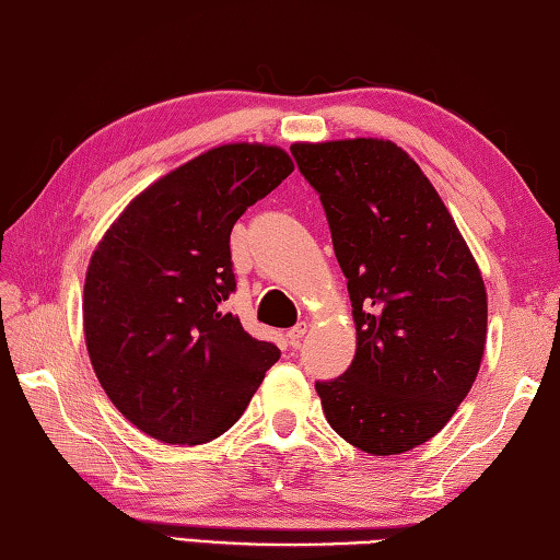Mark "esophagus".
<instances>
[{
	"label": "esophagus",
	"instance_id": "esophagus-1",
	"mask_svg": "<svg viewBox=\"0 0 560 560\" xmlns=\"http://www.w3.org/2000/svg\"><path fill=\"white\" fill-rule=\"evenodd\" d=\"M305 332H308V325H305V323H299L295 327H291V330L287 332L289 345H291L293 349H299V347H301V339L305 337Z\"/></svg>",
	"mask_w": 560,
	"mask_h": 560
}]
</instances>
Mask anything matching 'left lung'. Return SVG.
Listing matches in <instances>:
<instances>
[{
  "mask_svg": "<svg viewBox=\"0 0 560 560\" xmlns=\"http://www.w3.org/2000/svg\"><path fill=\"white\" fill-rule=\"evenodd\" d=\"M347 277L357 354L317 381L325 418L361 452L402 454L452 420L486 349L483 277L440 194L378 138L295 142Z\"/></svg>",
  "mask_w": 560,
  "mask_h": 560,
  "instance_id": "1",
  "label": "left lung"
}]
</instances>
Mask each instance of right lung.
<instances>
[{"mask_svg": "<svg viewBox=\"0 0 560 560\" xmlns=\"http://www.w3.org/2000/svg\"><path fill=\"white\" fill-rule=\"evenodd\" d=\"M293 172L281 148L221 145L136 196L94 249L84 337L106 396L164 444H206L245 412L281 352L225 311L230 233Z\"/></svg>", "mask_w": 560, "mask_h": 560, "instance_id": "right-lung-1", "label": "right lung"}]
</instances>
